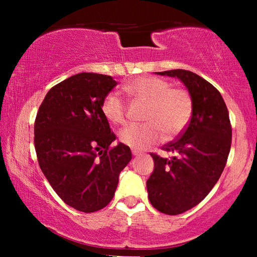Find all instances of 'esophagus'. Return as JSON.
I'll list each match as a JSON object with an SVG mask.
<instances>
[{"label":"esophagus","mask_w":257,"mask_h":257,"mask_svg":"<svg viewBox=\"0 0 257 257\" xmlns=\"http://www.w3.org/2000/svg\"><path fill=\"white\" fill-rule=\"evenodd\" d=\"M133 154L135 155V156H138V155H142V153L139 151H136V150H133Z\"/></svg>","instance_id":"1"}]
</instances>
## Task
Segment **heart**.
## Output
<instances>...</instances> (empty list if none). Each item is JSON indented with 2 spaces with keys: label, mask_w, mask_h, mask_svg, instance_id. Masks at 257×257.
<instances>
[{
  "label": "heart",
  "mask_w": 257,
  "mask_h": 257,
  "mask_svg": "<svg viewBox=\"0 0 257 257\" xmlns=\"http://www.w3.org/2000/svg\"><path fill=\"white\" fill-rule=\"evenodd\" d=\"M124 92L139 101L147 103L145 123H132L119 133L122 144L134 150H145L163 138L179 135L193 115V98L180 87H171L165 79L142 76L124 86ZM128 106L119 93L110 92L103 99L102 113L113 124H122L127 119Z\"/></svg>",
  "instance_id": "obj_1"
}]
</instances>
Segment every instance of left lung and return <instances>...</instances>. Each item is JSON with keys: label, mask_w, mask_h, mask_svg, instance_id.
Returning <instances> with one entry per match:
<instances>
[{"label": "left lung", "mask_w": 257, "mask_h": 257, "mask_svg": "<svg viewBox=\"0 0 257 257\" xmlns=\"http://www.w3.org/2000/svg\"><path fill=\"white\" fill-rule=\"evenodd\" d=\"M177 77L193 98V115L176 141L164 145L171 159L151 153L154 170L146 182L156 210L181 214L201 203L219 180L231 147L229 112L219 90L196 73L177 69L155 72Z\"/></svg>", "instance_id": "8db88e82"}]
</instances>
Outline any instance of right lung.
Returning a JSON list of instances; mask_svg holds the SVG:
<instances>
[{
	"instance_id": "obj_1",
	"label": "right lung",
	"mask_w": 257,
	"mask_h": 257,
	"mask_svg": "<svg viewBox=\"0 0 257 257\" xmlns=\"http://www.w3.org/2000/svg\"><path fill=\"white\" fill-rule=\"evenodd\" d=\"M116 86L111 76L81 72L49 90L37 112L34 144L41 170L62 201L77 211L102 210L114 196L129 146L111 147L115 135L102 113Z\"/></svg>"
}]
</instances>
